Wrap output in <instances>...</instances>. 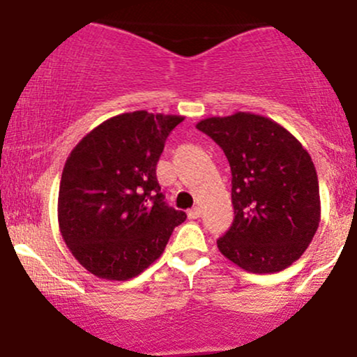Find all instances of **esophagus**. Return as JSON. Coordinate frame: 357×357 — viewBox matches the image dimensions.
<instances>
[{"mask_svg":"<svg viewBox=\"0 0 357 357\" xmlns=\"http://www.w3.org/2000/svg\"><path fill=\"white\" fill-rule=\"evenodd\" d=\"M188 216H190L191 220H198L199 216H202V208H199V206L191 208V210L188 211Z\"/></svg>","mask_w":357,"mask_h":357,"instance_id":"esophagus-1","label":"esophagus"}]
</instances>
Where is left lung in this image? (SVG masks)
Returning a JSON list of instances; mask_svg holds the SVG:
<instances>
[{
  "label": "left lung",
  "instance_id": "1",
  "mask_svg": "<svg viewBox=\"0 0 357 357\" xmlns=\"http://www.w3.org/2000/svg\"><path fill=\"white\" fill-rule=\"evenodd\" d=\"M223 149L231 167L235 220L216 241L252 273H275L302 257L321 221L317 173L310 154L285 127L252 112L196 124Z\"/></svg>",
  "mask_w": 357,
  "mask_h": 357
}]
</instances>
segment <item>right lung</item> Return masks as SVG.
I'll return each instance as SVG.
<instances>
[{"instance_id": "1", "label": "right lung", "mask_w": 357, "mask_h": 357, "mask_svg": "<svg viewBox=\"0 0 357 357\" xmlns=\"http://www.w3.org/2000/svg\"><path fill=\"white\" fill-rule=\"evenodd\" d=\"M183 116L119 114L72 149L61 173L59 228L84 268L129 280L165 252L186 213L162 202L155 178L166 139Z\"/></svg>"}]
</instances>
